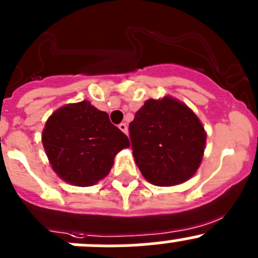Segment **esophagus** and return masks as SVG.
<instances>
[{
  "instance_id": "34e87169",
  "label": "esophagus",
  "mask_w": 258,
  "mask_h": 258,
  "mask_svg": "<svg viewBox=\"0 0 258 258\" xmlns=\"http://www.w3.org/2000/svg\"><path fill=\"white\" fill-rule=\"evenodd\" d=\"M118 128L121 130L122 132H124V134H128V127H127V124L126 123H119L118 124Z\"/></svg>"
}]
</instances>
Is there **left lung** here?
<instances>
[{"mask_svg": "<svg viewBox=\"0 0 258 258\" xmlns=\"http://www.w3.org/2000/svg\"><path fill=\"white\" fill-rule=\"evenodd\" d=\"M128 130L135 161L154 185L180 184L198 170L207 135L185 104L170 97L149 99L136 112Z\"/></svg>", "mask_w": 258, "mask_h": 258, "instance_id": "8db88e82", "label": "left lung"}]
</instances>
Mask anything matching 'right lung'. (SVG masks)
Masks as SVG:
<instances>
[{
    "instance_id": "right-lung-1",
    "label": "right lung",
    "mask_w": 258,
    "mask_h": 258,
    "mask_svg": "<svg viewBox=\"0 0 258 258\" xmlns=\"http://www.w3.org/2000/svg\"><path fill=\"white\" fill-rule=\"evenodd\" d=\"M42 145L52 169L64 181L91 186L108 175L114 156L130 141L106 112L83 101L61 107L49 117Z\"/></svg>"
}]
</instances>
